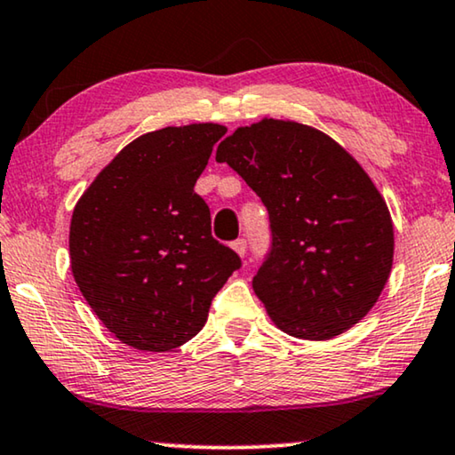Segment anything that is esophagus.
<instances>
[{
	"instance_id": "esophagus-1",
	"label": "esophagus",
	"mask_w": 455,
	"mask_h": 455,
	"mask_svg": "<svg viewBox=\"0 0 455 455\" xmlns=\"http://www.w3.org/2000/svg\"><path fill=\"white\" fill-rule=\"evenodd\" d=\"M232 248H234L235 252L240 254V257H244V254H246V240H244V238L234 240V242H232Z\"/></svg>"
}]
</instances>
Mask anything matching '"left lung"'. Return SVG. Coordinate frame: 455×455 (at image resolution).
<instances>
[{"label":"left lung","mask_w":455,"mask_h":455,"mask_svg":"<svg viewBox=\"0 0 455 455\" xmlns=\"http://www.w3.org/2000/svg\"><path fill=\"white\" fill-rule=\"evenodd\" d=\"M269 211L271 252L252 279L283 333L323 341L369 315L394 265L387 203L363 165L307 124L263 117L217 147Z\"/></svg>","instance_id":"obj_1"}]
</instances>
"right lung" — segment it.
<instances>
[{"label":"right lung","mask_w":455,"mask_h":455,"mask_svg":"<svg viewBox=\"0 0 455 455\" xmlns=\"http://www.w3.org/2000/svg\"><path fill=\"white\" fill-rule=\"evenodd\" d=\"M221 124L147 132L99 172L74 207L70 267L92 313L122 344L170 352L201 331L240 257L211 235L195 184Z\"/></svg>","instance_id":"add662e5"}]
</instances>
